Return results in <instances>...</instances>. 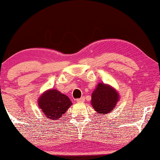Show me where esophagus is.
<instances>
[{"label":"esophagus","instance_id":"obj_1","mask_svg":"<svg viewBox=\"0 0 160 160\" xmlns=\"http://www.w3.org/2000/svg\"><path fill=\"white\" fill-rule=\"evenodd\" d=\"M84 100H85L84 97H82L81 98H78V99H76V102H84Z\"/></svg>","mask_w":160,"mask_h":160}]
</instances>
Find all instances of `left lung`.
Segmentation results:
<instances>
[{"instance_id": "left-lung-1", "label": "left lung", "mask_w": 160, "mask_h": 160, "mask_svg": "<svg viewBox=\"0 0 160 160\" xmlns=\"http://www.w3.org/2000/svg\"><path fill=\"white\" fill-rule=\"evenodd\" d=\"M119 100V94L111 85L98 83L92 94L91 105L100 114L111 113Z\"/></svg>"}]
</instances>
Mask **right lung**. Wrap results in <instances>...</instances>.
<instances>
[{"mask_svg": "<svg viewBox=\"0 0 160 160\" xmlns=\"http://www.w3.org/2000/svg\"><path fill=\"white\" fill-rule=\"evenodd\" d=\"M38 105L47 119L58 120L72 106V102L65 94L56 89H49L40 95Z\"/></svg>", "mask_w": 160, "mask_h": 160, "instance_id": "obj_1", "label": "right lung"}]
</instances>
